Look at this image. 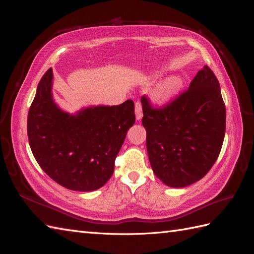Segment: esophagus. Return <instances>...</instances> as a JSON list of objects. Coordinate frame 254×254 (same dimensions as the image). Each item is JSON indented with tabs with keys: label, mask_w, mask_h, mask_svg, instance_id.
<instances>
[{
	"label": "esophagus",
	"mask_w": 254,
	"mask_h": 254,
	"mask_svg": "<svg viewBox=\"0 0 254 254\" xmlns=\"http://www.w3.org/2000/svg\"><path fill=\"white\" fill-rule=\"evenodd\" d=\"M143 117V110H142V104L141 102L135 103V118L137 121H140Z\"/></svg>",
	"instance_id": "34e87169"
}]
</instances>
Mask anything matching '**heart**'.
<instances>
[{"label": "heart", "instance_id": "1", "mask_svg": "<svg viewBox=\"0 0 254 254\" xmlns=\"http://www.w3.org/2000/svg\"><path fill=\"white\" fill-rule=\"evenodd\" d=\"M181 87V79L178 77L167 78L160 84L152 95L153 101L158 105H164L171 101Z\"/></svg>", "mask_w": 254, "mask_h": 254}]
</instances>
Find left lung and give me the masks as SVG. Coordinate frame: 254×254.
I'll return each instance as SVG.
<instances>
[{
	"mask_svg": "<svg viewBox=\"0 0 254 254\" xmlns=\"http://www.w3.org/2000/svg\"><path fill=\"white\" fill-rule=\"evenodd\" d=\"M142 98V124L155 175L171 188L203 178L216 162L226 132V106L213 71L204 65L188 90L161 108Z\"/></svg>",
	"mask_w": 254,
	"mask_h": 254,
	"instance_id": "left-lung-1",
	"label": "left lung"
}]
</instances>
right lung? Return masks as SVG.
<instances>
[{
	"mask_svg": "<svg viewBox=\"0 0 254 254\" xmlns=\"http://www.w3.org/2000/svg\"><path fill=\"white\" fill-rule=\"evenodd\" d=\"M53 70L38 83L27 117L33 155L50 178L72 190L102 188L114 172V162L128 129L135 122L131 99L119 106L88 107L76 114L61 110L52 94Z\"/></svg>",
	"mask_w": 254,
	"mask_h": 254,
	"instance_id": "1",
	"label": "right lung"
}]
</instances>
